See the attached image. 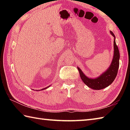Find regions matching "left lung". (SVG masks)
<instances>
[{"label":"left lung","instance_id":"left-lung-1","mask_svg":"<svg viewBox=\"0 0 130 130\" xmlns=\"http://www.w3.org/2000/svg\"><path fill=\"white\" fill-rule=\"evenodd\" d=\"M110 33L114 37L113 57L111 65L106 71H105L98 77L91 78L85 76L82 70L77 67L81 80L88 87L93 89L100 90L108 87L113 83L117 76L119 67L120 54L118 47L116 44L115 35L112 31H110Z\"/></svg>","mask_w":130,"mask_h":130}]
</instances>
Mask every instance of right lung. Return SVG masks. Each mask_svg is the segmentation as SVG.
Wrapping results in <instances>:
<instances>
[{
	"mask_svg": "<svg viewBox=\"0 0 130 130\" xmlns=\"http://www.w3.org/2000/svg\"><path fill=\"white\" fill-rule=\"evenodd\" d=\"M49 87H50V85H49V86L47 87L46 88H43V89H41V91H42V90H43V89H46V88H49ZM41 90H39V91H41ZM38 91H39V90H38Z\"/></svg>",
	"mask_w": 130,
	"mask_h": 130,
	"instance_id": "obj_1",
	"label": "right lung"
}]
</instances>
